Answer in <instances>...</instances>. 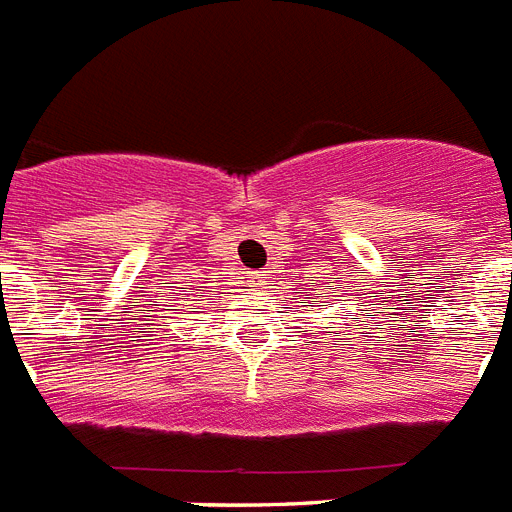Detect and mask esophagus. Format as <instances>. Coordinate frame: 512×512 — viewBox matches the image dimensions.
<instances>
[{
  "label": "esophagus",
  "instance_id": "esophagus-1",
  "mask_svg": "<svg viewBox=\"0 0 512 512\" xmlns=\"http://www.w3.org/2000/svg\"><path fill=\"white\" fill-rule=\"evenodd\" d=\"M248 285H251V287H264V274H261V272H251V274H248Z\"/></svg>",
  "mask_w": 512,
  "mask_h": 512
}]
</instances>
